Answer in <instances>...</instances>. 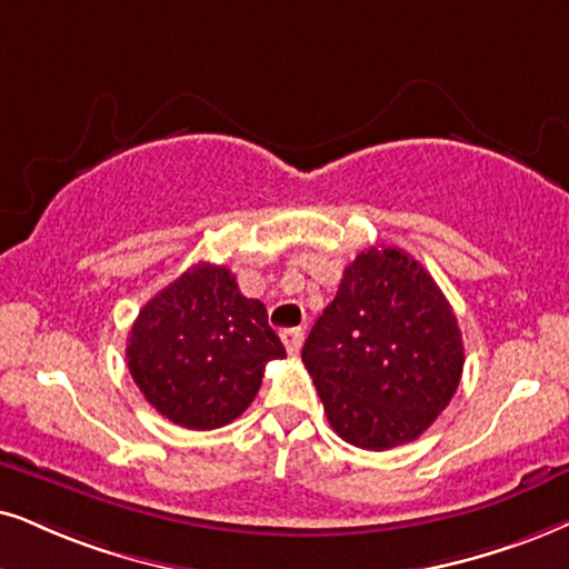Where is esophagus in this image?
I'll return each instance as SVG.
<instances>
[{"instance_id": "1", "label": "esophagus", "mask_w": 569, "mask_h": 569, "mask_svg": "<svg viewBox=\"0 0 569 569\" xmlns=\"http://www.w3.org/2000/svg\"><path fill=\"white\" fill-rule=\"evenodd\" d=\"M280 338H283L289 355H299L301 343H305V330H301V328H286V330H280Z\"/></svg>"}]
</instances>
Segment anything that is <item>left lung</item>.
<instances>
[{
  "instance_id": "8db88e82",
  "label": "left lung",
  "mask_w": 569,
  "mask_h": 569,
  "mask_svg": "<svg viewBox=\"0 0 569 569\" xmlns=\"http://www.w3.org/2000/svg\"><path fill=\"white\" fill-rule=\"evenodd\" d=\"M301 359L330 428L386 451L433 426L462 378L465 349L430 272L397 247H370L343 270Z\"/></svg>"
}]
</instances>
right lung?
<instances>
[{"label": "right lung", "instance_id": "right-lung-1", "mask_svg": "<svg viewBox=\"0 0 569 569\" xmlns=\"http://www.w3.org/2000/svg\"><path fill=\"white\" fill-rule=\"evenodd\" d=\"M128 370L143 399L189 430L233 422L286 349L260 299L226 264L199 262L149 299L128 336Z\"/></svg>", "mask_w": 569, "mask_h": 569}]
</instances>
